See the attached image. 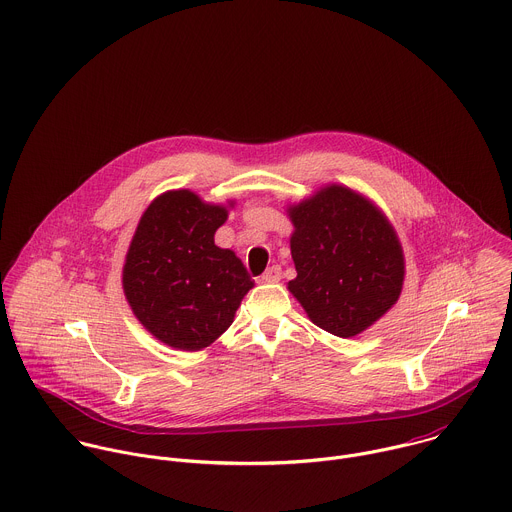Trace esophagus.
Wrapping results in <instances>:
<instances>
[{"label": "esophagus", "instance_id": "34e87169", "mask_svg": "<svg viewBox=\"0 0 512 512\" xmlns=\"http://www.w3.org/2000/svg\"><path fill=\"white\" fill-rule=\"evenodd\" d=\"M282 278V268L280 266H270V268H266V272L260 276V280L262 282H268V284H274V282H278Z\"/></svg>", "mask_w": 512, "mask_h": 512}]
</instances>
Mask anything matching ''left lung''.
<instances>
[{"mask_svg": "<svg viewBox=\"0 0 512 512\" xmlns=\"http://www.w3.org/2000/svg\"><path fill=\"white\" fill-rule=\"evenodd\" d=\"M296 278L288 290L322 330L352 338L398 300L404 254L386 216L350 188L330 184L288 208Z\"/></svg>", "mask_w": 512, "mask_h": 512, "instance_id": "left-lung-1", "label": "left lung"}]
</instances>
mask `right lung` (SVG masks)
<instances>
[{"mask_svg": "<svg viewBox=\"0 0 512 512\" xmlns=\"http://www.w3.org/2000/svg\"><path fill=\"white\" fill-rule=\"evenodd\" d=\"M226 218V206L170 190L146 208L130 242L126 300L142 326L176 350L210 346L254 286L242 260L214 244Z\"/></svg>", "mask_w": 512, "mask_h": 512, "instance_id": "1", "label": "right lung"}]
</instances>
